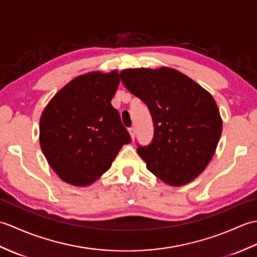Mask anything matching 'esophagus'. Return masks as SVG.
<instances>
[{
    "instance_id": "esophagus-1",
    "label": "esophagus",
    "mask_w": 257,
    "mask_h": 257,
    "mask_svg": "<svg viewBox=\"0 0 257 257\" xmlns=\"http://www.w3.org/2000/svg\"><path fill=\"white\" fill-rule=\"evenodd\" d=\"M128 132H129V134H130V137H132V139L134 140L135 139V136H136V130H135V128H129L128 129Z\"/></svg>"
}]
</instances>
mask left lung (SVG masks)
Here are the masks:
<instances>
[{"label":"left lung","instance_id":"left-lung-1","mask_svg":"<svg viewBox=\"0 0 257 257\" xmlns=\"http://www.w3.org/2000/svg\"><path fill=\"white\" fill-rule=\"evenodd\" d=\"M123 86L148 107L154 138L137 152L156 177L170 185L192 181L214 156L222 119L213 97L176 69L130 68Z\"/></svg>","mask_w":257,"mask_h":257}]
</instances>
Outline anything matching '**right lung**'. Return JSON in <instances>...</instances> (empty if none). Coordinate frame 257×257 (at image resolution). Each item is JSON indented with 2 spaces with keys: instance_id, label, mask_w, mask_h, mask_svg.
Instances as JSON below:
<instances>
[{
  "instance_id": "right-lung-1",
  "label": "right lung",
  "mask_w": 257,
  "mask_h": 257,
  "mask_svg": "<svg viewBox=\"0 0 257 257\" xmlns=\"http://www.w3.org/2000/svg\"><path fill=\"white\" fill-rule=\"evenodd\" d=\"M119 74L94 72L76 77L52 98L42 113L40 144L65 182L88 185L105 173L132 141L111 99Z\"/></svg>"
}]
</instances>
